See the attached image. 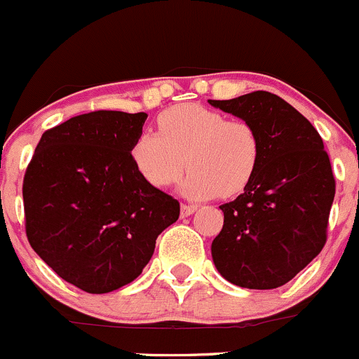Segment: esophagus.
Here are the masks:
<instances>
[{
	"mask_svg": "<svg viewBox=\"0 0 359 359\" xmlns=\"http://www.w3.org/2000/svg\"><path fill=\"white\" fill-rule=\"evenodd\" d=\"M197 211L195 204H181V216H190Z\"/></svg>",
	"mask_w": 359,
	"mask_h": 359,
	"instance_id": "obj_1",
	"label": "esophagus"
}]
</instances>
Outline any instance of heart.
<instances>
[{"mask_svg": "<svg viewBox=\"0 0 359 359\" xmlns=\"http://www.w3.org/2000/svg\"><path fill=\"white\" fill-rule=\"evenodd\" d=\"M157 129L144 130L130 147V158L150 184L165 188L180 178L195 198L236 197L253 181L262 161L258 130L244 118H226L205 106H172L158 115Z\"/></svg>", "mask_w": 359, "mask_h": 359, "instance_id": "obj_1", "label": "heart"}]
</instances>
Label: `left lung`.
<instances>
[{
  "label": "left lung",
  "instance_id": "1",
  "mask_svg": "<svg viewBox=\"0 0 359 359\" xmlns=\"http://www.w3.org/2000/svg\"><path fill=\"white\" fill-rule=\"evenodd\" d=\"M209 104L253 123L262 141L250 187L219 205L225 218L212 241V262L241 288H278L326 244L335 197L330 157L312 123L279 95L257 90Z\"/></svg>",
  "mask_w": 359,
  "mask_h": 359
}]
</instances>
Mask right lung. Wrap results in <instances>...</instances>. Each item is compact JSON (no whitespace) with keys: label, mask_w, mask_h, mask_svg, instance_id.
I'll list each match as a JSON object with an SVG mask.
<instances>
[{"label":"right lung","mask_w":359,"mask_h":359,"mask_svg":"<svg viewBox=\"0 0 359 359\" xmlns=\"http://www.w3.org/2000/svg\"><path fill=\"white\" fill-rule=\"evenodd\" d=\"M147 113L99 111L45 130L22 183L31 248L87 293L133 283L180 202L148 183L130 158Z\"/></svg>","instance_id":"obj_1"}]
</instances>
